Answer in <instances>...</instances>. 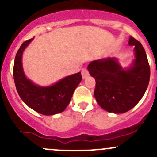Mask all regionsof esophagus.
Here are the masks:
<instances>
[{
	"mask_svg": "<svg viewBox=\"0 0 157 157\" xmlns=\"http://www.w3.org/2000/svg\"><path fill=\"white\" fill-rule=\"evenodd\" d=\"M82 78H85L89 75V72H88V69L86 68H84V69H82Z\"/></svg>",
	"mask_w": 157,
	"mask_h": 157,
	"instance_id": "34e87169",
	"label": "esophagus"
}]
</instances>
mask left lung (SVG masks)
<instances>
[{"label": "left lung", "mask_w": 157, "mask_h": 157, "mask_svg": "<svg viewBox=\"0 0 157 157\" xmlns=\"http://www.w3.org/2000/svg\"><path fill=\"white\" fill-rule=\"evenodd\" d=\"M129 45L134 46L136 57L130 69H122L114 58L94 60L88 66L90 75L95 78L96 101L108 112L120 114L130 111L148 87L150 69L145 49L132 36Z\"/></svg>", "instance_id": "1"}]
</instances>
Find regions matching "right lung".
Here are the masks:
<instances>
[{
    "label": "right lung",
    "instance_id": "obj_1",
    "mask_svg": "<svg viewBox=\"0 0 157 157\" xmlns=\"http://www.w3.org/2000/svg\"><path fill=\"white\" fill-rule=\"evenodd\" d=\"M33 39L21 45L13 65V78L17 91L24 103L43 115H53L64 111L69 105L74 91L82 81L81 72L67 76L49 87H40L26 78L22 67V53Z\"/></svg>",
    "mask_w": 157,
    "mask_h": 157
}]
</instances>
